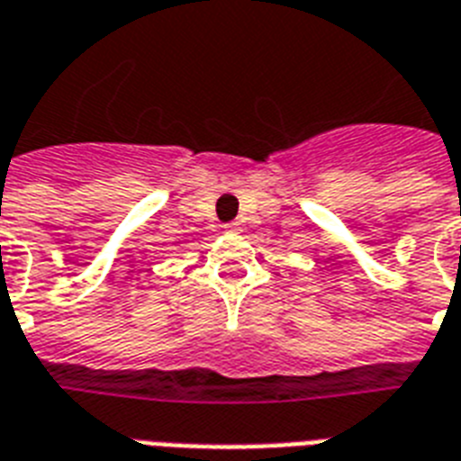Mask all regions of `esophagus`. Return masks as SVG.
<instances>
[{"mask_svg": "<svg viewBox=\"0 0 461 461\" xmlns=\"http://www.w3.org/2000/svg\"><path fill=\"white\" fill-rule=\"evenodd\" d=\"M223 228H226L228 233H235V230H240V221H230V223H226Z\"/></svg>", "mask_w": 461, "mask_h": 461, "instance_id": "esophagus-1", "label": "esophagus"}]
</instances>
